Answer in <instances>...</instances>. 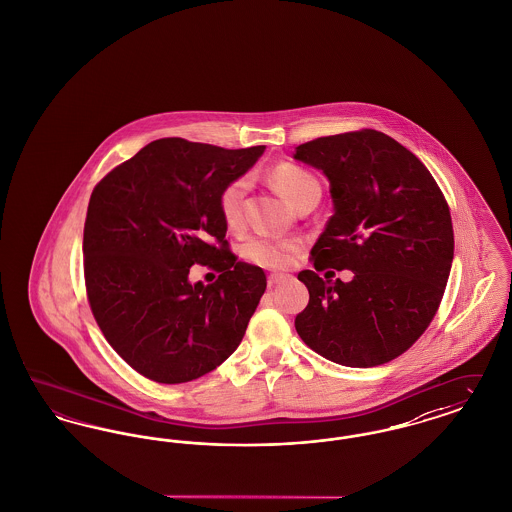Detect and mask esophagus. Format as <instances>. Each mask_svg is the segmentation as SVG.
<instances>
[{
	"mask_svg": "<svg viewBox=\"0 0 512 512\" xmlns=\"http://www.w3.org/2000/svg\"><path fill=\"white\" fill-rule=\"evenodd\" d=\"M284 280H288L286 274H268V286H270V288L276 286V284H280V282H284Z\"/></svg>",
	"mask_w": 512,
	"mask_h": 512,
	"instance_id": "34e87169",
	"label": "esophagus"
}]
</instances>
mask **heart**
Returning <instances> with one entry per match:
<instances>
[{"label":"heart","instance_id":"obj_1","mask_svg":"<svg viewBox=\"0 0 512 512\" xmlns=\"http://www.w3.org/2000/svg\"><path fill=\"white\" fill-rule=\"evenodd\" d=\"M268 178L292 207L309 197H320V184L317 178L311 172L292 163L276 165L272 171L268 172ZM245 192H247L245 178H234L220 190V217L230 228H236L242 222ZM299 249H301V242L297 238L255 234L247 238L242 245V257L257 267L288 268L292 265Z\"/></svg>","mask_w":512,"mask_h":512}]
</instances>
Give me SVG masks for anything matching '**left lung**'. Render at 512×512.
Listing matches in <instances>:
<instances>
[{
	"mask_svg": "<svg viewBox=\"0 0 512 512\" xmlns=\"http://www.w3.org/2000/svg\"><path fill=\"white\" fill-rule=\"evenodd\" d=\"M330 180L334 215L311 249L315 270L295 330L313 351L368 368L403 355L438 313L453 263V224L434 176L407 147L378 130L317 138L295 147ZM351 269V283L317 276Z\"/></svg>",
	"mask_w": 512,
	"mask_h": 512,
	"instance_id": "8db88e82",
	"label": "left lung"
}]
</instances>
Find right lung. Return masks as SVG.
Wrapping results in <instances>:
<instances>
[{"label":"right lung","instance_id":"add662e5","mask_svg":"<svg viewBox=\"0 0 512 512\" xmlns=\"http://www.w3.org/2000/svg\"><path fill=\"white\" fill-rule=\"evenodd\" d=\"M263 151L163 138L92 192L82 244L90 309L109 345L153 382H192L222 365L267 290L263 268L230 251L219 211L220 190ZM192 264L220 278L192 285Z\"/></svg>","mask_w":512,"mask_h":512}]
</instances>
